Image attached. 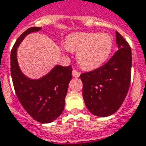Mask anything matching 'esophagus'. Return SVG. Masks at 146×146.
Listing matches in <instances>:
<instances>
[{
    "label": "esophagus",
    "mask_w": 146,
    "mask_h": 146,
    "mask_svg": "<svg viewBox=\"0 0 146 146\" xmlns=\"http://www.w3.org/2000/svg\"><path fill=\"white\" fill-rule=\"evenodd\" d=\"M72 75H73V77H80V75H81V73L77 71V70H74V69H73V72H72Z\"/></svg>",
    "instance_id": "34e87169"
}]
</instances>
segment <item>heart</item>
Segmentation results:
<instances>
[{
	"instance_id": "b5f03b06",
	"label": "heart",
	"mask_w": 146,
	"mask_h": 146,
	"mask_svg": "<svg viewBox=\"0 0 146 146\" xmlns=\"http://www.w3.org/2000/svg\"><path fill=\"white\" fill-rule=\"evenodd\" d=\"M65 46L77 52V62L82 69L91 70L106 61L112 52L113 39L107 33H74L67 36Z\"/></svg>"
}]
</instances>
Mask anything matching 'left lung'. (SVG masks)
Masks as SVG:
<instances>
[{"label": "left lung", "instance_id": "obj_1", "mask_svg": "<svg viewBox=\"0 0 146 146\" xmlns=\"http://www.w3.org/2000/svg\"><path fill=\"white\" fill-rule=\"evenodd\" d=\"M118 50L105 65L82 73V95L91 113L106 117L118 110L130 85L132 52L127 41L116 31Z\"/></svg>", "mask_w": 146, "mask_h": 146}]
</instances>
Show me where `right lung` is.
I'll return each instance as SVG.
<instances>
[{
    "label": "right lung",
    "mask_w": 146,
    "mask_h": 146,
    "mask_svg": "<svg viewBox=\"0 0 146 146\" xmlns=\"http://www.w3.org/2000/svg\"><path fill=\"white\" fill-rule=\"evenodd\" d=\"M41 27L28 29L20 36L11 51V76L19 102L36 121L50 123L60 116L65 108V98L72 79V67L56 65L43 77L33 79L25 76L17 61V48L25 36Z\"/></svg>",
    "instance_id": "1"
}]
</instances>
